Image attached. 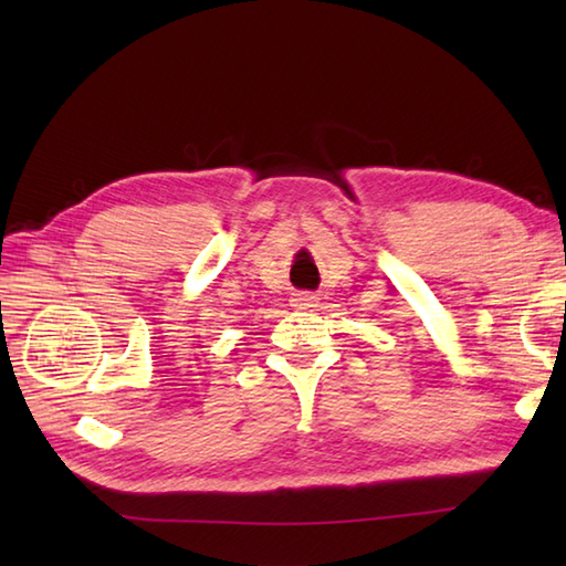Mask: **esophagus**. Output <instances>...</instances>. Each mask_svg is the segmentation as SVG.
<instances>
[{
  "mask_svg": "<svg viewBox=\"0 0 566 566\" xmlns=\"http://www.w3.org/2000/svg\"><path fill=\"white\" fill-rule=\"evenodd\" d=\"M316 302H318V298L311 294V292H298L292 298V306H296V308H311V306H316Z\"/></svg>",
  "mask_w": 566,
  "mask_h": 566,
  "instance_id": "obj_1",
  "label": "esophagus"
}]
</instances>
